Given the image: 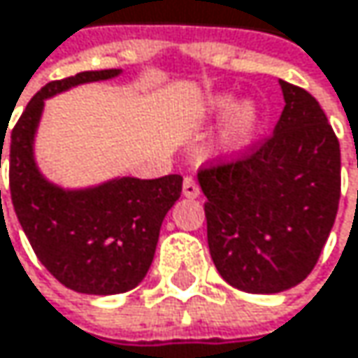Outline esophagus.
<instances>
[{"label":"esophagus","mask_w":358,"mask_h":358,"mask_svg":"<svg viewBox=\"0 0 358 358\" xmlns=\"http://www.w3.org/2000/svg\"><path fill=\"white\" fill-rule=\"evenodd\" d=\"M182 194H184L186 199H196V196L201 194V188H199V184H196L192 178H184V184H182Z\"/></svg>","instance_id":"esophagus-1"}]
</instances>
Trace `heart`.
<instances>
[{
  "instance_id": "b5f03b06",
  "label": "heart",
  "mask_w": 358,
  "mask_h": 358,
  "mask_svg": "<svg viewBox=\"0 0 358 358\" xmlns=\"http://www.w3.org/2000/svg\"><path fill=\"white\" fill-rule=\"evenodd\" d=\"M205 115L211 120L228 117L220 130L217 147L226 155H238L250 149L261 130H263V115L255 103H238V97L230 93L213 95L205 103Z\"/></svg>"
}]
</instances>
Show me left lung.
I'll return each mask as SVG.
<instances>
[{"label":"left lung","instance_id":"obj_1","mask_svg":"<svg viewBox=\"0 0 358 358\" xmlns=\"http://www.w3.org/2000/svg\"><path fill=\"white\" fill-rule=\"evenodd\" d=\"M280 87L286 106L273 134L199 172L211 259L250 294L288 290L313 271L340 201V143L322 106L301 87Z\"/></svg>","mask_w":358,"mask_h":358}]
</instances>
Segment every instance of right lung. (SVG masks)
<instances>
[{"label": "right lung", "mask_w": 358, "mask_h": 358, "mask_svg": "<svg viewBox=\"0 0 358 358\" xmlns=\"http://www.w3.org/2000/svg\"><path fill=\"white\" fill-rule=\"evenodd\" d=\"M120 72L91 70L47 83L29 101L10 138V194L18 222L47 271L83 294H120L143 282L162 222L182 192L178 174L155 180L124 176L66 190L38 172L33 145L45 99L76 85L115 78ZM1 149L3 141L0 162Z\"/></svg>", "instance_id": "right-lung-1"}]
</instances>
